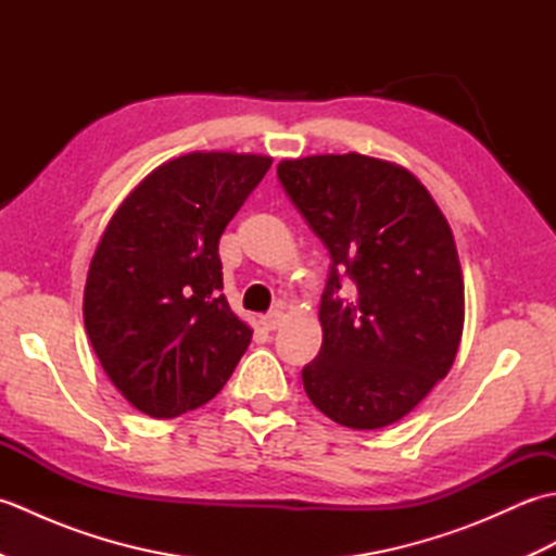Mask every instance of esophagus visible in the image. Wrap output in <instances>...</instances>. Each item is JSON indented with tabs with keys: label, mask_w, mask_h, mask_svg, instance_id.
<instances>
[{
	"label": "esophagus",
	"mask_w": 556,
	"mask_h": 556,
	"mask_svg": "<svg viewBox=\"0 0 556 556\" xmlns=\"http://www.w3.org/2000/svg\"><path fill=\"white\" fill-rule=\"evenodd\" d=\"M260 323H263L265 329H279L281 323H285V313H281V311H269L267 315L260 317Z\"/></svg>",
	"instance_id": "34e87169"
}]
</instances>
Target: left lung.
Segmentation results:
<instances>
[{
	"instance_id": "left-lung-1",
	"label": "left lung",
	"mask_w": 556,
	"mask_h": 556,
	"mask_svg": "<svg viewBox=\"0 0 556 556\" xmlns=\"http://www.w3.org/2000/svg\"><path fill=\"white\" fill-rule=\"evenodd\" d=\"M277 176L332 260L305 394L344 428L392 425L456 358L464 277L452 229L428 188L392 162L313 155L279 162ZM344 278L349 300L338 296Z\"/></svg>"
}]
</instances>
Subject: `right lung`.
<instances>
[{
    "label": "right lung",
    "instance_id": "1",
    "mask_svg": "<svg viewBox=\"0 0 556 556\" xmlns=\"http://www.w3.org/2000/svg\"><path fill=\"white\" fill-rule=\"evenodd\" d=\"M271 160L191 152L114 212L88 269L83 320L114 387L152 418L207 404L253 332L222 293L219 236Z\"/></svg>",
    "mask_w": 556,
    "mask_h": 556
}]
</instances>
